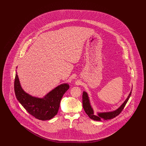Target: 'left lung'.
<instances>
[{
  "label": "left lung",
  "mask_w": 146,
  "mask_h": 146,
  "mask_svg": "<svg viewBox=\"0 0 146 146\" xmlns=\"http://www.w3.org/2000/svg\"><path fill=\"white\" fill-rule=\"evenodd\" d=\"M131 91H130L128 97L126 99L124 103L121 104L120 107H119L117 110L113 111L98 113L97 114L98 115H94V110L91 106L88 95L86 92L84 91L83 94V106L84 110L85 111V113L87 114V115L89 117V118L94 120H96V121H101V120H109V119L115 118L124 109V108L125 107V105L127 102L129 98L131 95Z\"/></svg>",
  "instance_id": "1"
}]
</instances>
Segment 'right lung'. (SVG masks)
Segmentation results:
<instances>
[{"label":"right lung","instance_id":"obj_1","mask_svg":"<svg viewBox=\"0 0 146 146\" xmlns=\"http://www.w3.org/2000/svg\"><path fill=\"white\" fill-rule=\"evenodd\" d=\"M69 88L68 84H63L43 98L33 97L22 89L17 72L15 75L14 90L16 98L30 114L42 120H50L55 116L63 95Z\"/></svg>","mask_w":146,"mask_h":146}]
</instances>
